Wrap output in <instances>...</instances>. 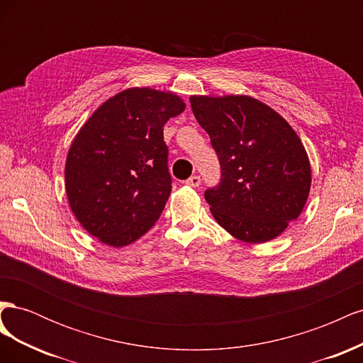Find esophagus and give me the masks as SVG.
<instances>
[{
  "label": "esophagus",
  "mask_w": 363,
  "mask_h": 363,
  "mask_svg": "<svg viewBox=\"0 0 363 363\" xmlns=\"http://www.w3.org/2000/svg\"><path fill=\"white\" fill-rule=\"evenodd\" d=\"M186 186H191V188H199V186L201 184V179L199 177V175H192V177H189L188 180L184 182Z\"/></svg>",
  "instance_id": "34e87169"
}]
</instances>
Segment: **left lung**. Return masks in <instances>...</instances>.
Masks as SVG:
<instances>
[{
    "instance_id": "8db88e82",
    "label": "left lung",
    "mask_w": 363,
    "mask_h": 363,
    "mask_svg": "<svg viewBox=\"0 0 363 363\" xmlns=\"http://www.w3.org/2000/svg\"><path fill=\"white\" fill-rule=\"evenodd\" d=\"M191 106L221 164L219 184L204 192L216 223L248 244L277 238L300 216L311 191L298 135L247 95L191 96Z\"/></svg>"
}]
</instances>
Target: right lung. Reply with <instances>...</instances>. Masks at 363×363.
Masks as SVG:
<instances>
[{
	"label": "right lung",
	"instance_id": "right-lung-1",
	"mask_svg": "<svg viewBox=\"0 0 363 363\" xmlns=\"http://www.w3.org/2000/svg\"><path fill=\"white\" fill-rule=\"evenodd\" d=\"M183 111L177 95L131 87L108 98L77 133L65 188L75 218L100 242L128 245L159 219L172 189L163 125Z\"/></svg>",
	"mask_w": 363,
	"mask_h": 363
}]
</instances>
